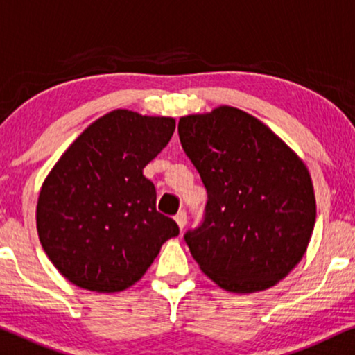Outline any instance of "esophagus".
I'll return each mask as SVG.
<instances>
[{
	"mask_svg": "<svg viewBox=\"0 0 355 355\" xmlns=\"http://www.w3.org/2000/svg\"><path fill=\"white\" fill-rule=\"evenodd\" d=\"M175 222H177L178 229H180V230L185 229V225H187V212L185 211L178 212V214L175 216Z\"/></svg>",
	"mask_w": 355,
	"mask_h": 355,
	"instance_id": "1",
	"label": "esophagus"
}]
</instances>
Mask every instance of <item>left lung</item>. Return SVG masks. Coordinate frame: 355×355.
Listing matches in <instances>:
<instances>
[{
  "label": "left lung",
  "mask_w": 355,
  "mask_h": 355,
  "mask_svg": "<svg viewBox=\"0 0 355 355\" xmlns=\"http://www.w3.org/2000/svg\"><path fill=\"white\" fill-rule=\"evenodd\" d=\"M178 135L207 191L205 220L185 234L198 266L235 294L276 286L304 258L315 227L305 162L263 121L229 105L182 116Z\"/></svg>",
  "instance_id": "1"
}]
</instances>
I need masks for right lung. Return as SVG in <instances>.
Wrapping results in <instances>:
<instances>
[{
	"label": "right lung",
	"mask_w": 355,
	"mask_h": 355,
	"mask_svg": "<svg viewBox=\"0 0 355 355\" xmlns=\"http://www.w3.org/2000/svg\"><path fill=\"white\" fill-rule=\"evenodd\" d=\"M175 118L118 108L87 126L46 175L37 232L74 286L121 292L138 282L178 225L155 209L143 168L168 144Z\"/></svg>",
	"instance_id": "right-lung-1"
}]
</instances>
